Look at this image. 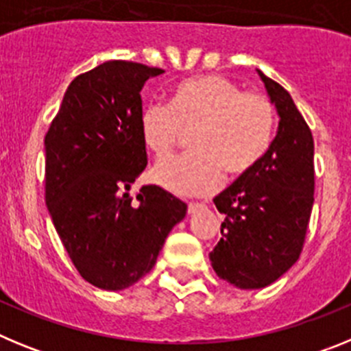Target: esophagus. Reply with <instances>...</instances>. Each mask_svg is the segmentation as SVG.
Returning a JSON list of instances; mask_svg holds the SVG:
<instances>
[{
    "instance_id": "obj_1",
    "label": "esophagus",
    "mask_w": 351,
    "mask_h": 351,
    "mask_svg": "<svg viewBox=\"0 0 351 351\" xmlns=\"http://www.w3.org/2000/svg\"><path fill=\"white\" fill-rule=\"evenodd\" d=\"M204 207H206V206H204V204H193V202H191L190 206H188V214H195V213H197V210L204 209Z\"/></svg>"
}]
</instances>
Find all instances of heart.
<instances>
[{"label":"heart","mask_w":351,"mask_h":351,"mask_svg":"<svg viewBox=\"0 0 351 351\" xmlns=\"http://www.w3.org/2000/svg\"><path fill=\"white\" fill-rule=\"evenodd\" d=\"M276 114L260 93L216 73L191 77L173 88L169 105L147 104L138 117L142 144L158 160L169 156L190 133V153L161 161L151 172L156 184L181 197H204L219 184L221 172L239 178L267 153Z\"/></svg>","instance_id":"obj_1"}]
</instances>
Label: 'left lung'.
<instances>
[{
    "label": "left lung",
    "instance_id": "8db88e82",
    "mask_svg": "<svg viewBox=\"0 0 351 351\" xmlns=\"http://www.w3.org/2000/svg\"><path fill=\"white\" fill-rule=\"evenodd\" d=\"M258 71L280 116L267 153L214 198L225 219L214 272L243 290L269 287L299 260L315 202V142L290 93Z\"/></svg>",
    "mask_w": 351,
    "mask_h": 351
}]
</instances>
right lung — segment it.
I'll use <instances>...</instances> for the list:
<instances>
[{
    "label": "right lung",
    "mask_w": 351,
    "mask_h": 351,
    "mask_svg": "<svg viewBox=\"0 0 351 351\" xmlns=\"http://www.w3.org/2000/svg\"><path fill=\"white\" fill-rule=\"evenodd\" d=\"M165 70L107 61L75 77L45 135V202L88 283L125 290L156 263L186 206L160 186L130 188L147 165L141 91Z\"/></svg>",
    "instance_id": "right-lung-1"
}]
</instances>
